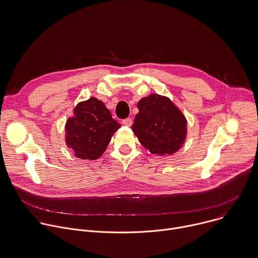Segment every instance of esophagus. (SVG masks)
Segmentation results:
<instances>
[{"label":"esophagus","mask_w":258,"mask_h":258,"mask_svg":"<svg viewBox=\"0 0 258 258\" xmlns=\"http://www.w3.org/2000/svg\"><path fill=\"white\" fill-rule=\"evenodd\" d=\"M132 123H133V120H132V118H130V117L122 119V124H124V125H126V126H131Z\"/></svg>","instance_id":"1"}]
</instances>
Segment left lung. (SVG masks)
I'll use <instances>...</instances> for the list:
<instances>
[{
    "label": "left lung",
    "instance_id": "left-lung-1",
    "mask_svg": "<svg viewBox=\"0 0 258 258\" xmlns=\"http://www.w3.org/2000/svg\"><path fill=\"white\" fill-rule=\"evenodd\" d=\"M133 132L140 143L151 153L172 155L183 145L186 137V119L167 97L152 94L138 103Z\"/></svg>",
    "mask_w": 258,
    "mask_h": 258
}]
</instances>
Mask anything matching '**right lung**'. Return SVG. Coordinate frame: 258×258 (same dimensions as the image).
Instances as JSON below:
<instances>
[{
	"label": "right lung",
	"instance_id": "add662e5",
	"mask_svg": "<svg viewBox=\"0 0 258 258\" xmlns=\"http://www.w3.org/2000/svg\"><path fill=\"white\" fill-rule=\"evenodd\" d=\"M119 127L104 103L92 97L75 107L74 116L66 124V143L78 158L95 160L104 153Z\"/></svg>",
	"mask_w": 258,
	"mask_h": 258
}]
</instances>
